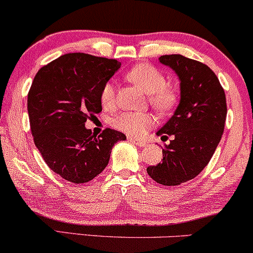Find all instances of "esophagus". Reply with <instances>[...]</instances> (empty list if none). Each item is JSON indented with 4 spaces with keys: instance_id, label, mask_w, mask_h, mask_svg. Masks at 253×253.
<instances>
[{
    "instance_id": "1",
    "label": "esophagus",
    "mask_w": 253,
    "mask_h": 253,
    "mask_svg": "<svg viewBox=\"0 0 253 253\" xmlns=\"http://www.w3.org/2000/svg\"><path fill=\"white\" fill-rule=\"evenodd\" d=\"M128 140L132 141V143H134L136 146H139V147H144L145 145H146V143H145V141L139 140V139H135V138H132V136H130V138H128Z\"/></svg>"
}]
</instances>
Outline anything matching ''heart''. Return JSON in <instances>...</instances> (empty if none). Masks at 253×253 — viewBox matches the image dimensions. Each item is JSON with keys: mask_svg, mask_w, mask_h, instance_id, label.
Returning a JSON list of instances; mask_svg holds the SVG:
<instances>
[{"mask_svg": "<svg viewBox=\"0 0 253 253\" xmlns=\"http://www.w3.org/2000/svg\"><path fill=\"white\" fill-rule=\"evenodd\" d=\"M127 77L146 94L149 102L158 112L167 113L175 107L177 94L172 88L167 85L164 74L150 64H138L127 72ZM101 103L104 108H112L115 104V83L107 81L101 89ZM156 119L149 113L124 112L113 119L115 128L130 136H141L155 126Z\"/></svg>", "mask_w": 253, "mask_h": 253, "instance_id": "heart-1", "label": "heart"}]
</instances>
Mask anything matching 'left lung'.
I'll return each mask as SVG.
<instances>
[{
    "label": "left lung",
    "instance_id": "8db88e82",
    "mask_svg": "<svg viewBox=\"0 0 253 253\" xmlns=\"http://www.w3.org/2000/svg\"><path fill=\"white\" fill-rule=\"evenodd\" d=\"M159 62L176 72L181 100L157 135H172L163 149L162 163L147 173L163 185H178L199 175L210 163L221 140L227 106L216 75L206 64L181 54L162 56ZM162 136V138H163Z\"/></svg>",
    "mask_w": 253,
    "mask_h": 253
}]
</instances>
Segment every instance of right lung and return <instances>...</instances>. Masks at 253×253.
<instances>
[{"label": "right lung", "instance_id": "obj_1", "mask_svg": "<svg viewBox=\"0 0 253 253\" xmlns=\"http://www.w3.org/2000/svg\"><path fill=\"white\" fill-rule=\"evenodd\" d=\"M120 66L115 59L68 53L42 66L32 82L27 109L34 144L66 181H91L108 165L114 144L126 139L115 129L96 138L85 128L86 120L102 110L103 84Z\"/></svg>", "mask_w": 253, "mask_h": 253}]
</instances>
